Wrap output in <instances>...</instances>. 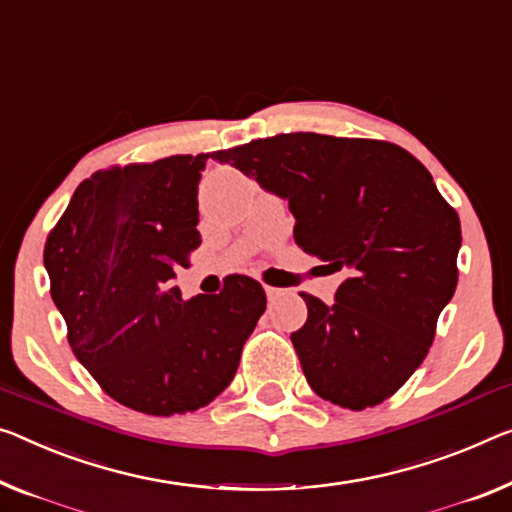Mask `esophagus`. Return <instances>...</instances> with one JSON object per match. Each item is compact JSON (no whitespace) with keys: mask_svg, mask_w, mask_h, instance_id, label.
<instances>
[{"mask_svg":"<svg viewBox=\"0 0 512 512\" xmlns=\"http://www.w3.org/2000/svg\"><path fill=\"white\" fill-rule=\"evenodd\" d=\"M281 293H283V290H281V288H274V286H265V295H267V300H270V302H274V300H277V297H281Z\"/></svg>","mask_w":512,"mask_h":512,"instance_id":"obj_1","label":"esophagus"}]
</instances>
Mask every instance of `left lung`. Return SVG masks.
I'll return each mask as SVG.
<instances>
[{"instance_id":"left-lung-1","label":"left lung","mask_w":512,"mask_h":512,"mask_svg":"<svg viewBox=\"0 0 512 512\" xmlns=\"http://www.w3.org/2000/svg\"><path fill=\"white\" fill-rule=\"evenodd\" d=\"M288 201L295 242L348 274L334 304L304 295L290 334L306 382L366 410L426 359L458 286L460 219L423 164L389 141L290 132L212 153Z\"/></svg>"}]
</instances>
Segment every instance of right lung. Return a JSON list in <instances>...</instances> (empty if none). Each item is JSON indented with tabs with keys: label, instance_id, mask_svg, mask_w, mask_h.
I'll use <instances>...</instances> for the list:
<instances>
[{
	"label": "right lung",
	"instance_id": "obj_1",
	"mask_svg": "<svg viewBox=\"0 0 512 512\" xmlns=\"http://www.w3.org/2000/svg\"><path fill=\"white\" fill-rule=\"evenodd\" d=\"M210 153L96 171L47 235L50 293L68 343L107 396L171 416L229 387L265 311L258 281L183 300L176 272L201 245L199 180Z\"/></svg>",
	"mask_w": 512,
	"mask_h": 512
}]
</instances>
